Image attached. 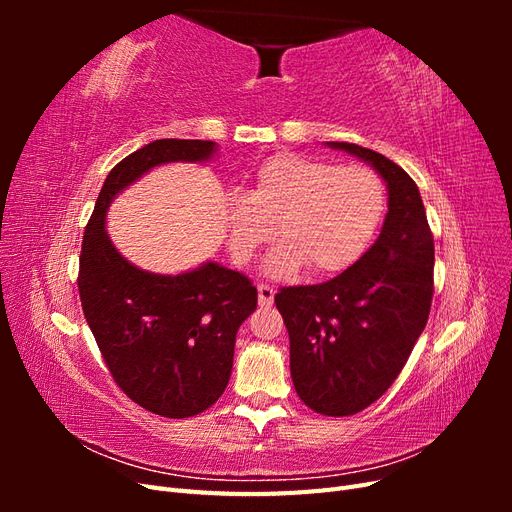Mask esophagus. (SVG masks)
Segmentation results:
<instances>
[{
  "instance_id": "34e87169",
  "label": "esophagus",
  "mask_w": 512,
  "mask_h": 512,
  "mask_svg": "<svg viewBox=\"0 0 512 512\" xmlns=\"http://www.w3.org/2000/svg\"><path fill=\"white\" fill-rule=\"evenodd\" d=\"M273 297H275V290L269 284H260L258 286V305L260 307H271L273 305Z\"/></svg>"
}]
</instances>
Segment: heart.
Returning a JSON list of instances; mask_svg holds the SVG:
<instances>
[{"mask_svg":"<svg viewBox=\"0 0 512 512\" xmlns=\"http://www.w3.org/2000/svg\"><path fill=\"white\" fill-rule=\"evenodd\" d=\"M384 205V183L371 168L282 153L256 168L245 194H226L228 250L247 265L277 226L282 245L267 262L271 275L303 265L314 273L344 271L374 239Z\"/></svg>","mask_w":512,"mask_h":512,"instance_id":"b5f03b06","label":"heart"}]
</instances>
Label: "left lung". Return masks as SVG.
<instances>
[{
  "label": "left lung",
  "instance_id": "8db88e82",
  "mask_svg": "<svg viewBox=\"0 0 512 512\" xmlns=\"http://www.w3.org/2000/svg\"><path fill=\"white\" fill-rule=\"evenodd\" d=\"M374 166L389 188L378 241L329 282L275 294L290 376L307 408L350 416L380 399L423 333L433 297V235L416 183L374 149L329 143Z\"/></svg>",
  "mask_w": 512,
  "mask_h": 512
}]
</instances>
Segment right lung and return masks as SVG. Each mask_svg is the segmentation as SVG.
<instances>
[{"label":"right lung","mask_w":512,"mask_h":512,"mask_svg":"<svg viewBox=\"0 0 512 512\" xmlns=\"http://www.w3.org/2000/svg\"><path fill=\"white\" fill-rule=\"evenodd\" d=\"M213 153V141L162 138L123 158L98 194L79 258L83 314L108 371L134 404L166 418L196 416L220 399L258 290L218 262L181 275L134 267L106 235V209L153 166L205 162Z\"/></svg>","instance_id":"add662e5"}]
</instances>
